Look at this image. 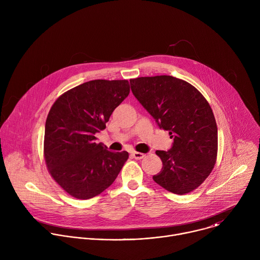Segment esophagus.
<instances>
[{
  "label": "esophagus",
  "instance_id": "1",
  "mask_svg": "<svg viewBox=\"0 0 260 260\" xmlns=\"http://www.w3.org/2000/svg\"><path fill=\"white\" fill-rule=\"evenodd\" d=\"M132 156L136 159H142L145 157V154L144 153H141V152H137V151H134L132 152Z\"/></svg>",
  "mask_w": 260,
  "mask_h": 260
}]
</instances>
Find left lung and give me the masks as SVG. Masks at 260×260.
Here are the masks:
<instances>
[{
  "mask_svg": "<svg viewBox=\"0 0 260 260\" xmlns=\"http://www.w3.org/2000/svg\"><path fill=\"white\" fill-rule=\"evenodd\" d=\"M129 82L136 99L174 139L170 150L155 152L162 169L153 180L170 192H191L208 178L217 157V124L209 103L194 86L173 76Z\"/></svg>",
  "mask_w": 260,
  "mask_h": 260,
  "instance_id": "1",
  "label": "left lung"
}]
</instances>
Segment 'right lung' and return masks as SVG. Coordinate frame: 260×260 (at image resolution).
<instances>
[{
    "label": "right lung",
    "mask_w": 260,
    "mask_h": 260,
    "mask_svg": "<svg viewBox=\"0 0 260 260\" xmlns=\"http://www.w3.org/2000/svg\"><path fill=\"white\" fill-rule=\"evenodd\" d=\"M129 93L127 80H91L61 94L45 123L44 157L51 177L73 198L88 200L107 189L128 158L95 143L116 107Z\"/></svg>",
    "instance_id": "1"
}]
</instances>
